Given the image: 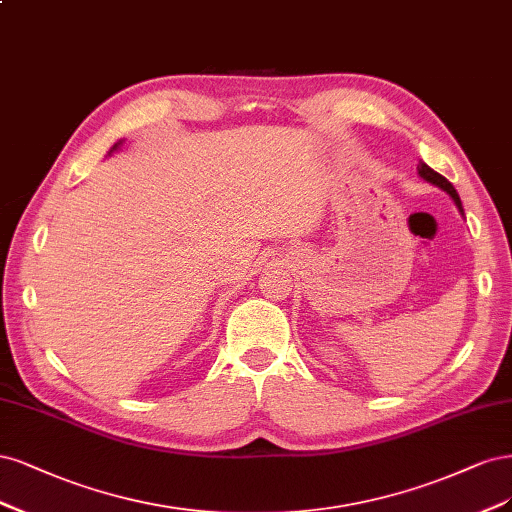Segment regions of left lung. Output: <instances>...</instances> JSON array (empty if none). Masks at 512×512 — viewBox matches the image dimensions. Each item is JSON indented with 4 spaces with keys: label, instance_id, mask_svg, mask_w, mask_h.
I'll return each instance as SVG.
<instances>
[{
    "label": "left lung",
    "instance_id": "1",
    "mask_svg": "<svg viewBox=\"0 0 512 512\" xmlns=\"http://www.w3.org/2000/svg\"><path fill=\"white\" fill-rule=\"evenodd\" d=\"M417 170H419V174H421V178H425V180H430L432 185H438L440 189H444L447 191L451 197H453V202H455V206L461 210V214H464V208H461V200H459V195H457V191H455V187L449 183L447 178H444L442 174H438V172H434L430 166H427V163H423V161H419V166H417Z\"/></svg>",
    "mask_w": 512,
    "mask_h": 512
}]
</instances>
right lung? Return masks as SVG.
<instances>
[{"mask_svg": "<svg viewBox=\"0 0 512 512\" xmlns=\"http://www.w3.org/2000/svg\"><path fill=\"white\" fill-rule=\"evenodd\" d=\"M119 144H121V142H119ZM119 144H114V146H112V151H114V148H117V146H119Z\"/></svg>", "mask_w": 512, "mask_h": 512, "instance_id": "add662e5", "label": "right lung"}]
</instances>
